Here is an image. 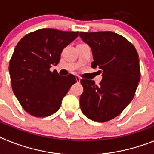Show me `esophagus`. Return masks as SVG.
Here are the masks:
<instances>
[{"instance_id": "1", "label": "esophagus", "mask_w": 154, "mask_h": 154, "mask_svg": "<svg viewBox=\"0 0 154 154\" xmlns=\"http://www.w3.org/2000/svg\"><path fill=\"white\" fill-rule=\"evenodd\" d=\"M75 79H76V82H80V81H81V78H80L79 76H76L75 77Z\"/></svg>"}]
</instances>
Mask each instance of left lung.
Instances as JSON below:
<instances>
[{
  "label": "left lung",
  "instance_id": "8db88e82",
  "mask_svg": "<svg viewBox=\"0 0 154 154\" xmlns=\"http://www.w3.org/2000/svg\"><path fill=\"white\" fill-rule=\"evenodd\" d=\"M79 36L92 49V67L103 72L99 85L80 81L81 110L92 120L106 122L123 112L135 95L140 78L138 53L127 39L112 31L80 32Z\"/></svg>",
  "mask_w": 154,
  "mask_h": 154
}]
</instances>
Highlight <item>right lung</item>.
<instances>
[{"mask_svg": "<svg viewBox=\"0 0 154 154\" xmlns=\"http://www.w3.org/2000/svg\"><path fill=\"white\" fill-rule=\"evenodd\" d=\"M79 32L43 28L23 37L16 45L9 64L13 92L27 112L44 117L56 112L62 99L76 82L75 77L49 70L59 62L65 47Z\"/></svg>", "mask_w": 154, "mask_h": 154, "instance_id": "add662e5", "label": "right lung"}]
</instances>
